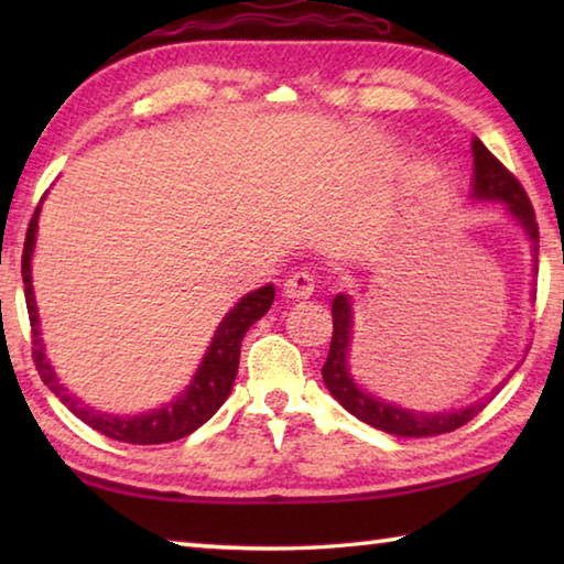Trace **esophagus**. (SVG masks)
I'll list each match as a JSON object with an SVG mask.
<instances>
[{"instance_id": "esophagus-1", "label": "esophagus", "mask_w": 564, "mask_h": 564, "mask_svg": "<svg viewBox=\"0 0 564 564\" xmlns=\"http://www.w3.org/2000/svg\"><path fill=\"white\" fill-rule=\"evenodd\" d=\"M313 291H316V281H313V275L308 271H299L285 279L283 283V293L285 299L291 301H303V299H311Z\"/></svg>"}]
</instances>
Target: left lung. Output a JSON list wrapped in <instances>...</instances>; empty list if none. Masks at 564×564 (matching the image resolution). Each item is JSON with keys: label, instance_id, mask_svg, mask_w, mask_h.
I'll return each instance as SVG.
<instances>
[{"label": "left lung", "instance_id": "left-lung-1", "mask_svg": "<svg viewBox=\"0 0 564 564\" xmlns=\"http://www.w3.org/2000/svg\"><path fill=\"white\" fill-rule=\"evenodd\" d=\"M470 198L475 202H500L508 208V214L518 221V226L528 236L532 246V261L538 263V248H540V231L538 221H534V212L528 194L520 186L508 169H505L498 159H495L480 139H473V191ZM538 271V265H534ZM333 340L330 350L323 366V383H326L328 393L338 400V403L356 415L362 423L378 427V431L398 435V437H433L443 433H453L457 427L473 420L480 410L490 403V400L500 393L505 380L492 388L475 403L457 408V410H443V413H425V410L403 408L388 400L368 393L366 388L358 386V380L350 373V340H352V303L348 293H338L333 299Z\"/></svg>", "mask_w": 564, "mask_h": 564}]
</instances>
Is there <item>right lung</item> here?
Returning <instances> with one entry per match:
<instances>
[{
    "instance_id": "1",
    "label": "right lung",
    "mask_w": 564,
    "mask_h": 564,
    "mask_svg": "<svg viewBox=\"0 0 564 564\" xmlns=\"http://www.w3.org/2000/svg\"><path fill=\"white\" fill-rule=\"evenodd\" d=\"M40 212H42V204L36 206L32 224L26 228V241H24V253H22V279H24L26 311H30V321H32V346H34L32 356L36 362V370H40V376L44 380V386L50 388L76 417L84 420V423L94 427L97 433L119 443H131V445L171 443V441H178V437L191 435L196 427H202L206 420L224 405V400L231 395L234 380L238 373V358H241V340L246 336V330L269 313L275 295L273 283L246 293L243 299L226 313L224 321L218 323V328L214 333L212 346H208V350L204 352L202 366L196 368V373L191 378L186 390H181L174 400H169L166 405L149 410V413H139V415L101 413V410L82 403L79 398L69 393V388L56 378L52 362L44 352L40 313H36V299L32 289V256H34V243H36V228H40Z\"/></svg>"
}]
</instances>
